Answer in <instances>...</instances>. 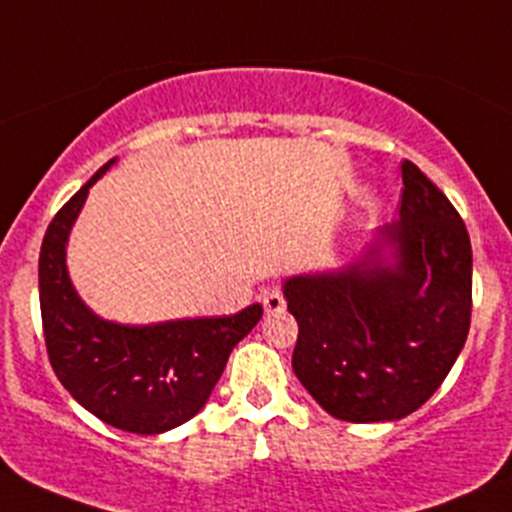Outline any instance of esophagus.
Instances as JSON below:
<instances>
[{"label":"esophagus","mask_w":512,"mask_h":512,"mask_svg":"<svg viewBox=\"0 0 512 512\" xmlns=\"http://www.w3.org/2000/svg\"><path fill=\"white\" fill-rule=\"evenodd\" d=\"M262 307H265V314L285 312V297H282L280 289H267V292H262Z\"/></svg>","instance_id":"esophagus-1"}]
</instances>
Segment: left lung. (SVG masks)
<instances>
[{
  "instance_id": "8db88e82",
  "label": "left lung",
  "mask_w": 512,
  "mask_h": 512,
  "mask_svg": "<svg viewBox=\"0 0 512 512\" xmlns=\"http://www.w3.org/2000/svg\"><path fill=\"white\" fill-rule=\"evenodd\" d=\"M399 220L339 270L287 277L299 324L292 369L327 414L399 421L426 404L471 327V237L451 200L401 163Z\"/></svg>"
}]
</instances>
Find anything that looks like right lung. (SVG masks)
I'll return each mask as SVG.
<instances>
[{"mask_svg":"<svg viewBox=\"0 0 512 512\" xmlns=\"http://www.w3.org/2000/svg\"><path fill=\"white\" fill-rule=\"evenodd\" d=\"M101 170L56 213L39 252V304L54 374L96 418L128 433L170 431L190 421L213 394L230 352L262 317L250 304L230 317L121 324L98 317L79 297L66 245Z\"/></svg>","mask_w":512,"mask_h":512,"instance_id":"obj_1","label":"right lung"}]
</instances>
